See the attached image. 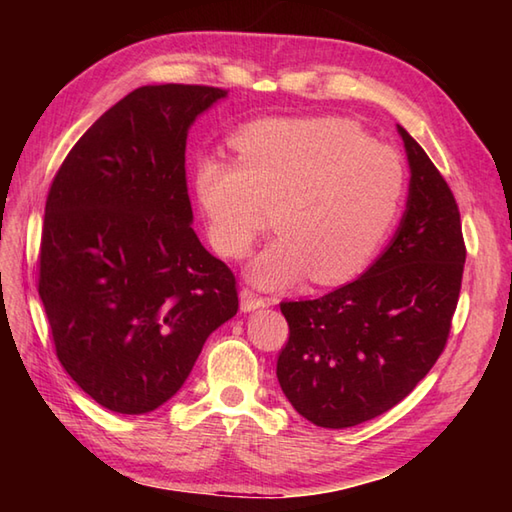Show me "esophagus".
Here are the masks:
<instances>
[{"instance_id": "obj_1", "label": "esophagus", "mask_w": 512, "mask_h": 512, "mask_svg": "<svg viewBox=\"0 0 512 512\" xmlns=\"http://www.w3.org/2000/svg\"><path fill=\"white\" fill-rule=\"evenodd\" d=\"M239 297H242V310H244V312L264 308V306H268V303H270V299L259 297V295H255L253 290H248V288H244L242 295H239Z\"/></svg>"}]
</instances>
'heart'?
I'll return each instance as SVG.
<instances>
[{"instance_id": "obj_1", "label": "heart", "mask_w": 512, "mask_h": 512, "mask_svg": "<svg viewBox=\"0 0 512 512\" xmlns=\"http://www.w3.org/2000/svg\"><path fill=\"white\" fill-rule=\"evenodd\" d=\"M237 160L206 156L193 189L217 255L242 259L273 209L277 237L248 279L281 288L310 273L314 284L350 281L369 266L407 195L398 151L372 143L345 118H259L231 136Z\"/></svg>"}]
</instances>
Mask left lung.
I'll return each instance as SVG.
<instances>
[{"instance_id": "1", "label": "left lung", "mask_w": 512, "mask_h": 512, "mask_svg": "<svg viewBox=\"0 0 512 512\" xmlns=\"http://www.w3.org/2000/svg\"><path fill=\"white\" fill-rule=\"evenodd\" d=\"M411 184L394 242L352 284L281 301L277 378L317 427L345 429L396 407L436 365L458 308L466 246L453 191L407 129Z\"/></svg>"}]
</instances>
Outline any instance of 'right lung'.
Wrapping results in <instances>:
<instances>
[{
    "label": "right lung",
    "instance_id": "1",
    "mask_svg": "<svg viewBox=\"0 0 512 512\" xmlns=\"http://www.w3.org/2000/svg\"><path fill=\"white\" fill-rule=\"evenodd\" d=\"M222 96L182 83L129 92L50 184L39 297L65 372L110 411L158 409L237 314L233 270L191 228L184 169L191 123Z\"/></svg>",
    "mask_w": 512,
    "mask_h": 512
}]
</instances>
